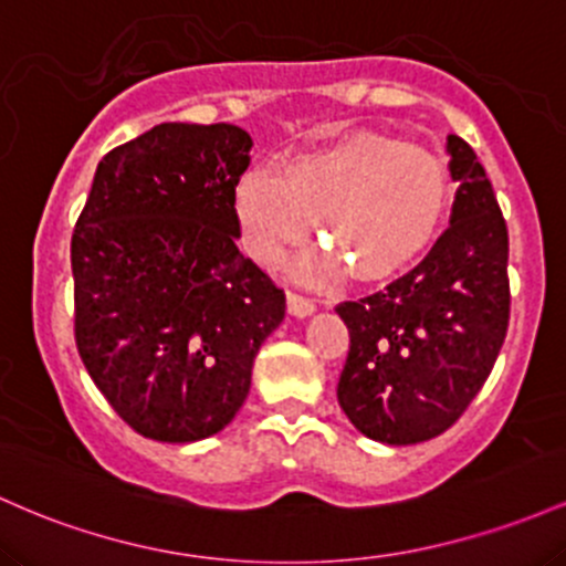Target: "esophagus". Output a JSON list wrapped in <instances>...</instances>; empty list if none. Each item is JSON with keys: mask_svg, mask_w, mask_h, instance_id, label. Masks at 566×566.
I'll list each match as a JSON object with an SVG mask.
<instances>
[{"mask_svg": "<svg viewBox=\"0 0 566 566\" xmlns=\"http://www.w3.org/2000/svg\"><path fill=\"white\" fill-rule=\"evenodd\" d=\"M285 300H289V313L294 317H307L315 313V302L307 300V296H300V294H294V291H289V296H285Z\"/></svg>", "mask_w": 566, "mask_h": 566, "instance_id": "1", "label": "esophagus"}]
</instances>
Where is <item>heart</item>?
<instances>
[{
	"label": "heart",
	"mask_w": 566,
	"mask_h": 566,
	"mask_svg": "<svg viewBox=\"0 0 566 566\" xmlns=\"http://www.w3.org/2000/svg\"><path fill=\"white\" fill-rule=\"evenodd\" d=\"M447 200V165L433 151L355 136L291 157L277 179L262 170L245 174L234 189V216L256 262H281L307 238L315 219L323 243L355 277L379 281L433 240ZM335 258L326 251L302 259L296 277L326 281L339 270Z\"/></svg>",
	"instance_id": "b5f03b06"
}]
</instances>
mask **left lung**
I'll list each match as a JSON object with an SVG mask.
<instances>
[{
    "label": "left lung",
    "mask_w": 566,
    "mask_h": 566,
    "mask_svg": "<svg viewBox=\"0 0 566 566\" xmlns=\"http://www.w3.org/2000/svg\"><path fill=\"white\" fill-rule=\"evenodd\" d=\"M460 184L449 230L403 277L336 304L350 353L336 398L366 438L390 447L452 428L486 382L507 332V230L484 165L447 138Z\"/></svg>",
    "instance_id": "left-lung-1"
}]
</instances>
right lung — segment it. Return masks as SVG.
Instances as JSON below:
<instances>
[{
  "instance_id": "1",
  "label": "right lung",
  "mask_w": 566,
  "mask_h": 566,
  "mask_svg": "<svg viewBox=\"0 0 566 566\" xmlns=\"http://www.w3.org/2000/svg\"><path fill=\"white\" fill-rule=\"evenodd\" d=\"M238 125L163 123L98 163L72 238L74 336L112 409L151 441L234 420L285 294L238 251Z\"/></svg>"
}]
</instances>
